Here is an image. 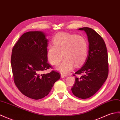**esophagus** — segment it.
I'll return each mask as SVG.
<instances>
[{"label": "esophagus", "instance_id": "1", "mask_svg": "<svg viewBox=\"0 0 120 120\" xmlns=\"http://www.w3.org/2000/svg\"><path fill=\"white\" fill-rule=\"evenodd\" d=\"M66 77V75L65 74H61V78H65Z\"/></svg>", "mask_w": 120, "mask_h": 120}]
</instances>
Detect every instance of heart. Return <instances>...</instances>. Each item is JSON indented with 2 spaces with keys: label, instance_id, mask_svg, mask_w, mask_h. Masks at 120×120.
Wrapping results in <instances>:
<instances>
[{
  "label": "heart",
  "instance_id": "heart-1",
  "mask_svg": "<svg viewBox=\"0 0 120 120\" xmlns=\"http://www.w3.org/2000/svg\"><path fill=\"white\" fill-rule=\"evenodd\" d=\"M52 43L54 45L47 49V59L52 65H58L64 56L65 59L57 68L61 73H68L75 65L81 66L87 58L88 43L82 36L59 33L53 38Z\"/></svg>",
  "mask_w": 120,
  "mask_h": 120
}]
</instances>
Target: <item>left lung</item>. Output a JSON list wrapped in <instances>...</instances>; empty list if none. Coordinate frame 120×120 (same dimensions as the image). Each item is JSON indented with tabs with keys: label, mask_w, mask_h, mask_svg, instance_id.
<instances>
[{
	"label": "left lung",
	"mask_w": 120,
	"mask_h": 120,
	"mask_svg": "<svg viewBox=\"0 0 120 120\" xmlns=\"http://www.w3.org/2000/svg\"><path fill=\"white\" fill-rule=\"evenodd\" d=\"M78 30H84L87 35L89 49L84 64L75 73V75H83L75 77L76 81L71 90L74 96L84 99L95 94L107 79L108 55L104 40L95 30L87 27Z\"/></svg>",
	"instance_id": "obj_1"
}]
</instances>
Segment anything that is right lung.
Instances as JSON below:
<instances>
[{
  "label": "right lung",
  "mask_w": 120,
  "mask_h": 120,
  "mask_svg": "<svg viewBox=\"0 0 120 120\" xmlns=\"http://www.w3.org/2000/svg\"><path fill=\"white\" fill-rule=\"evenodd\" d=\"M46 35L41 31H30L22 35L14 46L11 66L15 84L24 95L35 100L46 96L60 74L52 71L40 74L51 66L47 63Z\"/></svg>",
  "instance_id": "1"
}]
</instances>
